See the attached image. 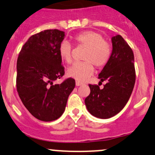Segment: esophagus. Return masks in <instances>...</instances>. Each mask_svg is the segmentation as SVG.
I'll use <instances>...</instances> for the list:
<instances>
[{"mask_svg": "<svg viewBox=\"0 0 155 155\" xmlns=\"http://www.w3.org/2000/svg\"><path fill=\"white\" fill-rule=\"evenodd\" d=\"M81 84H82V83L80 82V81H76V86H81Z\"/></svg>", "mask_w": 155, "mask_h": 155, "instance_id": "1", "label": "esophagus"}]
</instances>
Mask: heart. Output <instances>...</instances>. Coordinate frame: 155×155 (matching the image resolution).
Listing matches in <instances>:
<instances>
[{"mask_svg": "<svg viewBox=\"0 0 155 155\" xmlns=\"http://www.w3.org/2000/svg\"><path fill=\"white\" fill-rule=\"evenodd\" d=\"M74 41L77 46L86 49L82 58L84 61L73 65L67 73L71 77L83 81L92 76L93 65L100 68L108 63L111 54V47L101 33L93 31H84L76 35ZM59 53L65 63H72V46L69 42L63 41L60 44Z\"/></svg>", "mask_w": 155, "mask_h": 155, "instance_id": "obj_1", "label": "heart"}]
</instances>
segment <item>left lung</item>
<instances>
[{
	"mask_svg": "<svg viewBox=\"0 0 155 155\" xmlns=\"http://www.w3.org/2000/svg\"><path fill=\"white\" fill-rule=\"evenodd\" d=\"M110 59L99 74L104 88L89 84L90 93L85 98L88 111L94 117L108 119L117 114L128 101L136 81L134 55L132 49L120 35L112 37Z\"/></svg>",
	"mask_w": 155,
	"mask_h": 155,
	"instance_id": "8db88e82",
	"label": "left lung"
}]
</instances>
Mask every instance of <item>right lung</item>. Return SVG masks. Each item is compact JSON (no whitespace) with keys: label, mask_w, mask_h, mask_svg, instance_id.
<instances>
[{"label":"right lung","mask_w":155,"mask_h":155,"mask_svg":"<svg viewBox=\"0 0 155 155\" xmlns=\"http://www.w3.org/2000/svg\"><path fill=\"white\" fill-rule=\"evenodd\" d=\"M64 36L65 33L57 29L31 35L17 58L16 85L19 97L28 111L44 122L61 117L76 85L72 78L53 84L65 74L59 53Z\"/></svg>","instance_id":"obj_1"}]
</instances>
